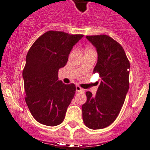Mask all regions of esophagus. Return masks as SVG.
Listing matches in <instances>:
<instances>
[{"mask_svg":"<svg viewBox=\"0 0 150 150\" xmlns=\"http://www.w3.org/2000/svg\"><path fill=\"white\" fill-rule=\"evenodd\" d=\"M76 92H83L84 89L80 87L79 86H76Z\"/></svg>","mask_w":150,"mask_h":150,"instance_id":"esophagus-1","label":"esophagus"}]
</instances>
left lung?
<instances>
[{
	"label": "left lung",
	"mask_w": 150,
	"mask_h": 150,
	"mask_svg": "<svg viewBox=\"0 0 150 150\" xmlns=\"http://www.w3.org/2000/svg\"><path fill=\"white\" fill-rule=\"evenodd\" d=\"M96 48L98 62L93 72L101 78L96 95L86 92L81 107L83 121L91 129H101L116 119L129 88L130 64L122 46L108 35L86 36Z\"/></svg>",
	"instance_id": "obj_1"
}]
</instances>
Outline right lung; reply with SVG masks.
<instances>
[{
  "instance_id": "right-lung-1",
  "label": "right lung",
  "mask_w": 150,
  "mask_h": 150,
  "mask_svg": "<svg viewBox=\"0 0 150 150\" xmlns=\"http://www.w3.org/2000/svg\"><path fill=\"white\" fill-rule=\"evenodd\" d=\"M83 37L49 31L27 52L22 73L25 101L32 116L42 124L55 126L64 121L76 86L59 81L58 70L64 67L74 45Z\"/></svg>"
}]
</instances>
